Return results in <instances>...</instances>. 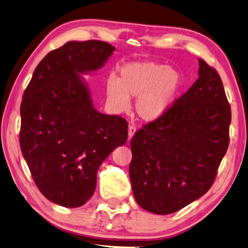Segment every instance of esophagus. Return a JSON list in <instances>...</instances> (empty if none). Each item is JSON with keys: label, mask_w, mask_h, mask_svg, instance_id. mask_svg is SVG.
<instances>
[{"label": "esophagus", "mask_w": 248, "mask_h": 248, "mask_svg": "<svg viewBox=\"0 0 248 248\" xmlns=\"http://www.w3.org/2000/svg\"><path fill=\"white\" fill-rule=\"evenodd\" d=\"M136 131H137L136 127H134V125H130L129 129H128V140H129V141L133 138V136H134V133H136Z\"/></svg>", "instance_id": "esophagus-1"}]
</instances>
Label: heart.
Listing matches in <instances>:
<instances>
[{
    "label": "heart",
    "instance_id": "1",
    "mask_svg": "<svg viewBox=\"0 0 248 248\" xmlns=\"http://www.w3.org/2000/svg\"><path fill=\"white\" fill-rule=\"evenodd\" d=\"M118 78L109 76L105 82L107 102L115 112L130 107V97H137L136 111L144 121L158 120L173 106L182 88L177 69L155 62H131L121 66Z\"/></svg>",
    "mask_w": 248,
    "mask_h": 248
}]
</instances>
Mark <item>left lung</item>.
Returning <instances> with one entry per match:
<instances>
[{
	"instance_id": "1",
	"label": "left lung",
	"mask_w": 248,
	"mask_h": 248,
	"mask_svg": "<svg viewBox=\"0 0 248 248\" xmlns=\"http://www.w3.org/2000/svg\"><path fill=\"white\" fill-rule=\"evenodd\" d=\"M199 62L194 84L131 140L134 199L153 214L175 213L204 195L228 150L231 107L217 71Z\"/></svg>"
}]
</instances>
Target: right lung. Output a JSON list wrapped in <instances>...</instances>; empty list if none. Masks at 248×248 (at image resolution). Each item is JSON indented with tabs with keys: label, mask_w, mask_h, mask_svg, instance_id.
<instances>
[{
	"label": "right lung",
	"mask_w": 248,
	"mask_h": 248,
	"mask_svg": "<svg viewBox=\"0 0 248 248\" xmlns=\"http://www.w3.org/2000/svg\"><path fill=\"white\" fill-rule=\"evenodd\" d=\"M115 47L69 41L40 62L20 106V148L40 192L67 208L95 191L103 161L128 138L127 121L94 108L82 75L101 69Z\"/></svg>",
	"instance_id": "1"
}]
</instances>
